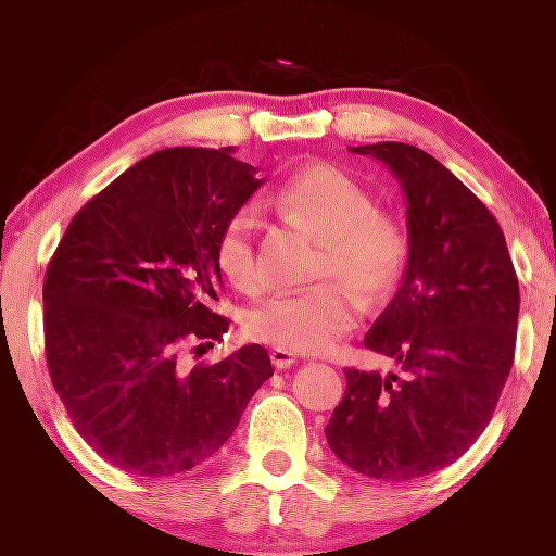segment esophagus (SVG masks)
<instances>
[{"instance_id":"obj_1","label":"esophagus","mask_w":556,"mask_h":556,"mask_svg":"<svg viewBox=\"0 0 556 556\" xmlns=\"http://www.w3.org/2000/svg\"><path fill=\"white\" fill-rule=\"evenodd\" d=\"M270 363L276 370H286V367H291L295 363V355L286 350H270Z\"/></svg>"}]
</instances>
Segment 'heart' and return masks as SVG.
<instances>
[{
    "instance_id": "b5f03b06",
    "label": "heart",
    "mask_w": 556,
    "mask_h": 556,
    "mask_svg": "<svg viewBox=\"0 0 556 556\" xmlns=\"http://www.w3.org/2000/svg\"><path fill=\"white\" fill-rule=\"evenodd\" d=\"M278 206L293 225L304 227L321 252L314 263L312 291L288 293L244 316V334L293 355H316L348 334L355 324V293L378 306L399 288L408 263V235L395 216L375 208L365 186L327 163L301 168L278 193ZM216 268L237 291L263 286L250 212H237L219 229Z\"/></svg>"
}]
</instances>
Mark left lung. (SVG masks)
<instances>
[{"label": "left lung", "instance_id": "left-lung-1", "mask_svg": "<svg viewBox=\"0 0 556 556\" xmlns=\"http://www.w3.org/2000/svg\"><path fill=\"white\" fill-rule=\"evenodd\" d=\"M352 153L383 161L408 201L406 276L365 334L401 375L348 367L324 434L372 480H414L452 465L493 419L516 352L518 278L488 206L437 157L406 142Z\"/></svg>", "mask_w": 556, "mask_h": 556}]
</instances>
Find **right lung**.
Wrapping results in <instances>:
<instances>
[{"instance_id": "add662e5", "label": "right lung", "mask_w": 556, "mask_h": 556, "mask_svg": "<svg viewBox=\"0 0 556 556\" xmlns=\"http://www.w3.org/2000/svg\"><path fill=\"white\" fill-rule=\"evenodd\" d=\"M261 184L235 148L157 150L86 201L50 257V380L84 442L119 470L165 478L201 465L273 375L261 344L214 365L184 359L229 329L214 312V244Z\"/></svg>"}]
</instances>
